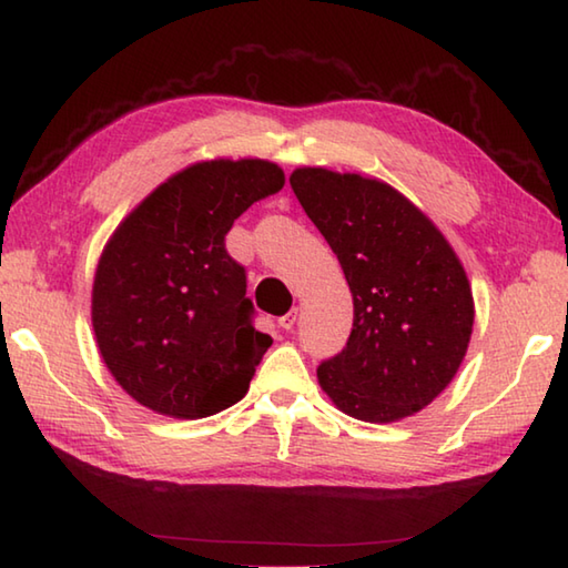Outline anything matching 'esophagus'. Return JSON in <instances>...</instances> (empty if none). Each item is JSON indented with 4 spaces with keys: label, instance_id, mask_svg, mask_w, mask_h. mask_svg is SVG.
Returning a JSON list of instances; mask_svg holds the SVG:
<instances>
[{
    "label": "esophagus",
    "instance_id": "obj_1",
    "mask_svg": "<svg viewBox=\"0 0 568 568\" xmlns=\"http://www.w3.org/2000/svg\"><path fill=\"white\" fill-rule=\"evenodd\" d=\"M296 316H298V312H296V308H292V312L284 314V316L280 318V326H282L284 331H292V328L296 326Z\"/></svg>",
    "mask_w": 568,
    "mask_h": 568
}]
</instances>
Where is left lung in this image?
Returning <instances> with one entry per match:
<instances>
[{"mask_svg": "<svg viewBox=\"0 0 568 568\" xmlns=\"http://www.w3.org/2000/svg\"><path fill=\"white\" fill-rule=\"evenodd\" d=\"M292 190L338 256L353 296L346 348L316 368L338 410L403 420L440 395L475 324L467 274L443 232L388 183L296 168Z\"/></svg>", "mask_w": 568, "mask_h": 568, "instance_id": "left-lung-1", "label": "left lung"}]
</instances>
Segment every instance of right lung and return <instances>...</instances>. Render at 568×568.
I'll list each match as a JSON object with an SVG mask.
<instances>
[{
  "label": "right lung",
  "mask_w": 568,
  "mask_h": 568,
  "mask_svg": "<svg viewBox=\"0 0 568 568\" xmlns=\"http://www.w3.org/2000/svg\"><path fill=\"white\" fill-rule=\"evenodd\" d=\"M282 187L270 160H205L118 224L95 270L91 321L105 368L133 400L195 420L250 390L272 336L252 324L247 274L224 234Z\"/></svg>",
  "instance_id": "right-lung-1"
}]
</instances>
